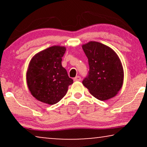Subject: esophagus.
I'll list each match as a JSON object with an SVG mask.
<instances>
[{"mask_svg": "<svg viewBox=\"0 0 147 147\" xmlns=\"http://www.w3.org/2000/svg\"><path fill=\"white\" fill-rule=\"evenodd\" d=\"M74 81H75V82H78V81H80V80H81V77H80V76H76V78H74Z\"/></svg>", "mask_w": 147, "mask_h": 147, "instance_id": "esophagus-1", "label": "esophagus"}]
</instances>
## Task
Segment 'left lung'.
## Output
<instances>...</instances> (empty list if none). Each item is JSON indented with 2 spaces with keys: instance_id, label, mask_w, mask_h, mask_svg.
<instances>
[{
  "instance_id": "1",
  "label": "left lung",
  "mask_w": 147,
  "mask_h": 147,
  "mask_svg": "<svg viewBox=\"0 0 147 147\" xmlns=\"http://www.w3.org/2000/svg\"><path fill=\"white\" fill-rule=\"evenodd\" d=\"M90 71L82 84L94 97L101 101L115 96L121 89L124 70L117 54L108 46L96 41L82 45Z\"/></svg>"
}]
</instances>
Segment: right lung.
Segmentation results:
<instances>
[{
  "label": "right lung",
  "mask_w": 147,
  "mask_h": 147,
  "mask_svg": "<svg viewBox=\"0 0 147 147\" xmlns=\"http://www.w3.org/2000/svg\"><path fill=\"white\" fill-rule=\"evenodd\" d=\"M63 46L54 45L36 53L28 67L26 79L31 95L39 101L53 105L60 101L73 84L61 65Z\"/></svg>",
  "instance_id": "right-lung-1"
}]
</instances>
